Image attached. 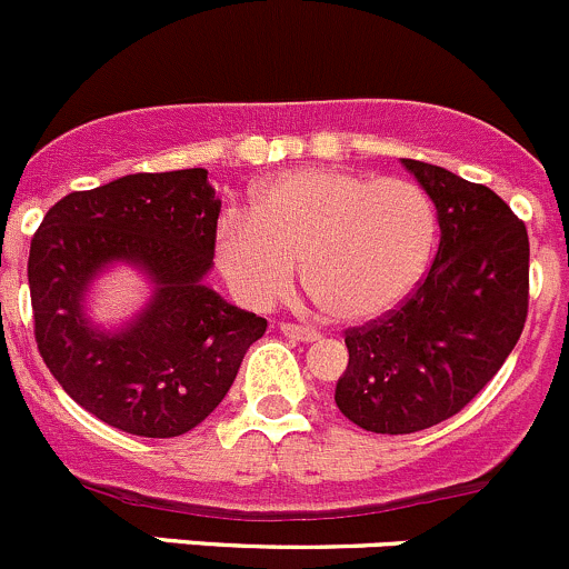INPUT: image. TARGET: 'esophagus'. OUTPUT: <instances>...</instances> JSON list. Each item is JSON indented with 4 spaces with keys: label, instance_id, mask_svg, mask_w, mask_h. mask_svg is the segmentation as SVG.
Listing matches in <instances>:
<instances>
[{
    "label": "esophagus",
    "instance_id": "1",
    "mask_svg": "<svg viewBox=\"0 0 569 569\" xmlns=\"http://www.w3.org/2000/svg\"><path fill=\"white\" fill-rule=\"evenodd\" d=\"M279 331L284 333V337L290 339H298V342H315V339L320 337L315 328H307V326H296V323H282L279 326Z\"/></svg>",
    "mask_w": 569,
    "mask_h": 569
}]
</instances>
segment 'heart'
<instances>
[{
	"mask_svg": "<svg viewBox=\"0 0 569 569\" xmlns=\"http://www.w3.org/2000/svg\"><path fill=\"white\" fill-rule=\"evenodd\" d=\"M436 208L402 178L290 169L254 191L249 213L221 216L213 260L249 309L279 303L307 273L342 323H372L416 290L436 246Z\"/></svg>",
	"mask_w": 569,
	"mask_h": 569,
	"instance_id": "heart-1",
	"label": "heart"
}]
</instances>
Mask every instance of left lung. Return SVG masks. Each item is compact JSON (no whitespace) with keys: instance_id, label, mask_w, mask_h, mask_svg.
<instances>
[{"instance_id":"obj_1","label":"left lung","mask_w":569,"mask_h":569,"mask_svg":"<svg viewBox=\"0 0 569 569\" xmlns=\"http://www.w3.org/2000/svg\"><path fill=\"white\" fill-rule=\"evenodd\" d=\"M436 204L441 243L386 318L350 328L337 408L361 430L419 432L449 419L501 370L529 312V236L488 186L402 158Z\"/></svg>"}]
</instances>
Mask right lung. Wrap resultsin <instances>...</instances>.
Listing matches in <instances>:
<instances>
[{"label":"right lung","instance_id":"right-lung-1","mask_svg":"<svg viewBox=\"0 0 569 569\" xmlns=\"http://www.w3.org/2000/svg\"><path fill=\"white\" fill-rule=\"evenodd\" d=\"M221 199L208 169L139 172L62 197L29 246L34 339L84 411L122 432L174 438L224 400L266 318L208 279ZM137 267L149 303L117 329L91 323L86 296L109 267Z\"/></svg>","mask_w":569,"mask_h":569}]
</instances>
